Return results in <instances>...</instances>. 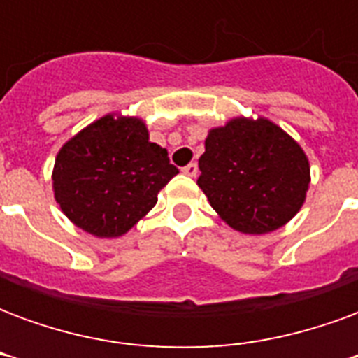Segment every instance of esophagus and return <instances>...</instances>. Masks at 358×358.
I'll list each match as a JSON object with an SVG mask.
<instances>
[{"mask_svg": "<svg viewBox=\"0 0 358 358\" xmlns=\"http://www.w3.org/2000/svg\"><path fill=\"white\" fill-rule=\"evenodd\" d=\"M182 172H184L186 176H192V178H194V176H197V172H199V166L195 163H189L182 169Z\"/></svg>", "mask_w": 358, "mask_h": 358, "instance_id": "1", "label": "esophagus"}]
</instances>
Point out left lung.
I'll return each instance as SVG.
<instances>
[{"instance_id": "left-lung-1", "label": "left lung", "mask_w": 358, "mask_h": 358, "mask_svg": "<svg viewBox=\"0 0 358 358\" xmlns=\"http://www.w3.org/2000/svg\"><path fill=\"white\" fill-rule=\"evenodd\" d=\"M197 184L210 207L243 234H268L292 220L310 182L307 155L266 118H234L213 128Z\"/></svg>"}]
</instances>
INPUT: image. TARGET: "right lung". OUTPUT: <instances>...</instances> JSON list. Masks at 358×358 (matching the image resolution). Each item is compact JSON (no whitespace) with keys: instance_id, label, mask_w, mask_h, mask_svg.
Listing matches in <instances>:
<instances>
[{"instance_id":"add662e5","label":"right lung","mask_w":358,"mask_h":358,"mask_svg":"<svg viewBox=\"0 0 358 358\" xmlns=\"http://www.w3.org/2000/svg\"><path fill=\"white\" fill-rule=\"evenodd\" d=\"M178 169L149 141L140 118L95 120L59 151L53 192L74 224L97 238H117L155 207Z\"/></svg>"}]
</instances>
